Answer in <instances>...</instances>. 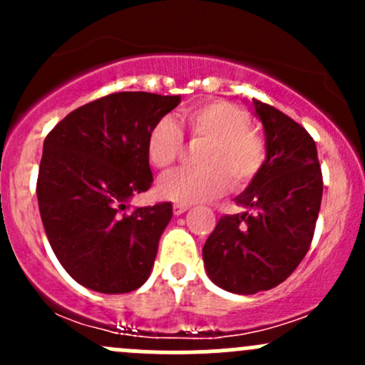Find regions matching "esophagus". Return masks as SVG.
Returning a JSON list of instances; mask_svg holds the SVG:
<instances>
[{
  "instance_id": "esophagus-1",
  "label": "esophagus",
  "mask_w": 365,
  "mask_h": 365,
  "mask_svg": "<svg viewBox=\"0 0 365 365\" xmlns=\"http://www.w3.org/2000/svg\"><path fill=\"white\" fill-rule=\"evenodd\" d=\"M187 210H189V205H185V203L173 205V212H175V215H182V213L187 212Z\"/></svg>"
}]
</instances>
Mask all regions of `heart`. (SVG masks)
<instances>
[{"label":"heart","instance_id":"obj_1","mask_svg":"<svg viewBox=\"0 0 365 365\" xmlns=\"http://www.w3.org/2000/svg\"><path fill=\"white\" fill-rule=\"evenodd\" d=\"M190 139L203 143L196 153L197 168L173 171L160 180L164 197L178 203H200L219 197L230 189L240 190L256 178L267 160V143L249 127L251 118L238 106L224 101L205 102L183 114ZM183 134L173 118L153 123L146 153L155 168L168 169L180 159Z\"/></svg>","mask_w":365,"mask_h":365}]
</instances>
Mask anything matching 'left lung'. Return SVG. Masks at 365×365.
Listing matches in <instances>:
<instances>
[{
    "label": "left lung",
    "mask_w": 365,
    "mask_h": 365,
    "mask_svg": "<svg viewBox=\"0 0 365 365\" xmlns=\"http://www.w3.org/2000/svg\"><path fill=\"white\" fill-rule=\"evenodd\" d=\"M252 106L267 160L235 197L245 212L220 217L203 247L208 277L238 295L267 292L293 274L311 247L323 196L314 139L279 109L256 98Z\"/></svg>",
    "instance_id": "obj_1"
}]
</instances>
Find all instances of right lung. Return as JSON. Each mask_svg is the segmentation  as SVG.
Masks as SVG:
<instances>
[{
    "label": "right lung",
    "mask_w": 365,
    "mask_h": 365,
    "mask_svg": "<svg viewBox=\"0 0 365 365\" xmlns=\"http://www.w3.org/2000/svg\"><path fill=\"white\" fill-rule=\"evenodd\" d=\"M180 95L120 91L72 111L43 141L36 197L47 240L73 281L98 293L146 282L171 203L125 213L152 187L146 139Z\"/></svg>",
    "instance_id": "right-lung-1"
}]
</instances>
